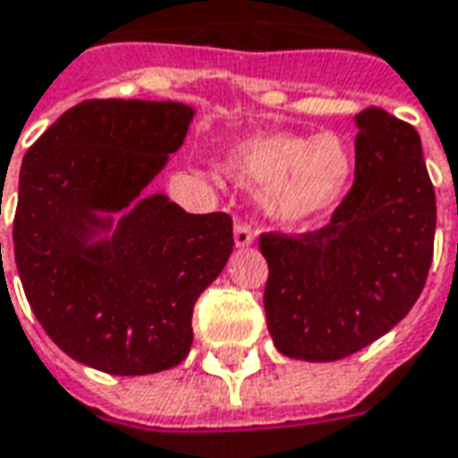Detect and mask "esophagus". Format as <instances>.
Returning <instances> with one entry per match:
<instances>
[{"label": "esophagus", "instance_id": "1", "mask_svg": "<svg viewBox=\"0 0 458 458\" xmlns=\"http://www.w3.org/2000/svg\"><path fill=\"white\" fill-rule=\"evenodd\" d=\"M253 242H256V232L250 229V225H246V222H236V225H233V243H236L239 249H243V246H250Z\"/></svg>", "mask_w": 458, "mask_h": 458}]
</instances>
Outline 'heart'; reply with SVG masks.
I'll return each instance as SVG.
<instances>
[{
  "label": "heart",
  "mask_w": 458,
  "mask_h": 458,
  "mask_svg": "<svg viewBox=\"0 0 458 458\" xmlns=\"http://www.w3.org/2000/svg\"><path fill=\"white\" fill-rule=\"evenodd\" d=\"M226 174L250 191H263L267 215L282 225H301L331 209L345 192L355 159L335 132L316 137L267 132L233 144Z\"/></svg>",
  "instance_id": "1"
}]
</instances>
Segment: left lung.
Wrapping results in <instances>:
<instances>
[{
  "label": "left lung",
  "mask_w": 458,
  "mask_h": 458,
  "mask_svg": "<svg viewBox=\"0 0 458 458\" xmlns=\"http://www.w3.org/2000/svg\"><path fill=\"white\" fill-rule=\"evenodd\" d=\"M355 183L318 232L260 233L267 331L282 355L333 362L388 333L420 297L437 200L420 135L381 108L355 118Z\"/></svg>",
  "instance_id": "1"
}]
</instances>
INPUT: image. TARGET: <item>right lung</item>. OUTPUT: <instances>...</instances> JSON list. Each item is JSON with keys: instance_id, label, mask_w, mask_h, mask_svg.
<instances>
[{"instance_id": "add662e5", "label": "right lung", "mask_w": 458, "mask_h": 458, "mask_svg": "<svg viewBox=\"0 0 458 458\" xmlns=\"http://www.w3.org/2000/svg\"><path fill=\"white\" fill-rule=\"evenodd\" d=\"M192 115L176 101H84L21 164V284L55 345L98 372L140 377L183 362L192 307L232 256V216L191 215L147 192Z\"/></svg>"}]
</instances>
